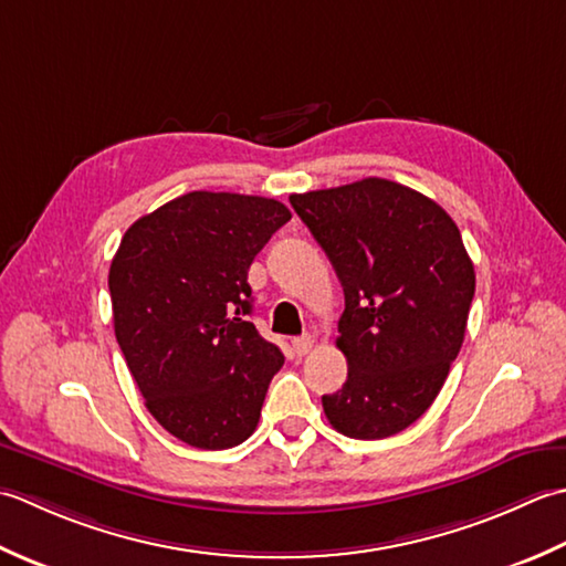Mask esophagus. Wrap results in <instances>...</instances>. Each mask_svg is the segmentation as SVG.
<instances>
[{"label":"esophagus","mask_w":566,"mask_h":566,"mask_svg":"<svg viewBox=\"0 0 566 566\" xmlns=\"http://www.w3.org/2000/svg\"><path fill=\"white\" fill-rule=\"evenodd\" d=\"M313 347H315V337H310V334H303V337L293 339V352L297 356H305Z\"/></svg>","instance_id":"esophagus-1"}]
</instances>
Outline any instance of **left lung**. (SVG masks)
Masks as SVG:
<instances>
[{"instance_id": "left-lung-1", "label": "left lung", "mask_w": 566, "mask_h": 566, "mask_svg": "<svg viewBox=\"0 0 566 566\" xmlns=\"http://www.w3.org/2000/svg\"><path fill=\"white\" fill-rule=\"evenodd\" d=\"M344 287L337 347L349 376L322 408L354 440L398 434L428 410L464 342L476 273L454 219L384 178L291 195Z\"/></svg>"}]
</instances>
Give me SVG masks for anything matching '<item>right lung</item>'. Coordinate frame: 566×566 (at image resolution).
<instances>
[{
    "label": "right lung",
    "mask_w": 566,
    "mask_h": 566,
    "mask_svg": "<svg viewBox=\"0 0 566 566\" xmlns=\"http://www.w3.org/2000/svg\"><path fill=\"white\" fill-rule=\"evenodd\" d=\"M287 219L279 200L195 190L122 237L114 334L148 412L180 442L229 449L256 430L283 354L247 319V275Z\"/></svg>",
    "instance_id": "add662e5"
}]
</instances>
